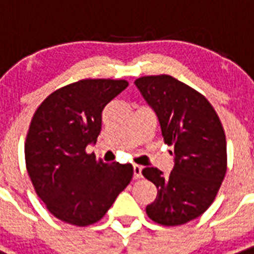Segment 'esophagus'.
<instances>
[{"label":"esophagus","mask_w":254,"mask_h":254,"mask_svg":"<svg viewBox=\"0 0 254 254\" xmlns=\"http://www.w3.org/2000/svg\"><path fill=\"white\" fill-rule=\"evenodd\" d=\"M133 172H134V178L135 180H138V178H140L142 177V167L140 165H133Z\"/></svg>","instance_id":"esophagus-1"}]
</instances>
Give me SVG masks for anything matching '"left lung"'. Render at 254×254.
Wrapping results in <instances>:
<instances>
[{
    "label": "left lung",
    "instance_id": "8db88e82",
    "mask_svg": "<svg viewBox=\"0 0 254 254\" xmlns=\"http://www.w3.org/2000/svg\"><path fill=\"white\" fill-rule=\"evenodd\" d=\"M134 84L155 111L164 142L174 147V168L168 176L153 167L142 170L157 189L147 216L164 226L183 225L212 205L222 185L225 130L208 99L169 74L143 76Z\"/></svg>",
    "mask_w": 254,
    "mask_h": 254
}]
</instances>
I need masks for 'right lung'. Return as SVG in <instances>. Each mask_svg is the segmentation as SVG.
Masks as SVG:
<instances>
[{
  "label": "right lung",
  "instance_id": "obj_1",
  "mask_svg": "<svg viewBox=\"0 0 254 254\" xmlns=\"http://www.w3.org/2000/svg\"><path fill=\"white\" fill-rule=\"evenodd\" d=\"M127 81L86 78L51 93L36 110L24 144L37 196L63 222L89 226L130 183L131 164H106L86 153L102 129V112Z\"/></svg>",
  "mask_w": 254,
  "mask_h": 254
}]
</instances>
